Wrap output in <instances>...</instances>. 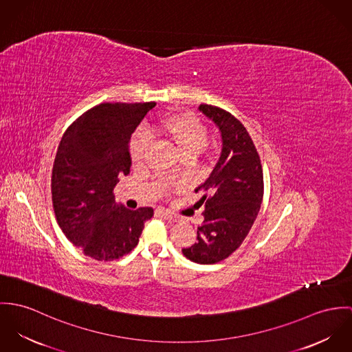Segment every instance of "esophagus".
Here are the masks:
<instances>
[{
    "label": "esophagus",
    "mask_w": 352,
    "mask_h": 352,
    "mask_svg": "<svg viewBox=\"0 0 352 352\" xmlns=\"http://www.w3.org/2000/svg\"><path fill=\"white\" fill-rule=\"evenodd\" d=\"M159 214H160L164 220H168V221H173V223L181 221V217H179L178 214L170 213V212H167V210H159Z\"/></svg>",
    "instance_id": "34e87169"
}]
</instances>
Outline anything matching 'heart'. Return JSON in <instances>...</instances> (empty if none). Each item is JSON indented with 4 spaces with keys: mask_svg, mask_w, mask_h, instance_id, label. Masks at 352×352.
Masks as SVG:
<instances>
[{
    "mask_svg": "<svg viewBox=\"0 0 352 352\" xmlns=\"http://www.w3.org/2000/svg\"><path fill=\"white\" fill-rule=\"evenodd\" d=\"M148 132L171 143L182 157H197L206 146V129L189 113H177L159 120ZM147 140L142 132L131 142L129 153L133 163H140L147 154Z\"/></svg>",
    "mask_w": 352,
    "mask_h": 352,
    "instance_id": "obj_1",
    "label": "heart"
}]
</instances>
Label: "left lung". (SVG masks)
<instances>
[{"label": "left lung", "mask_w": 352, "mask_h": 352, "mask_svg": "<svg viewBox=\"0 0 352 352\" xmlns=\"http://www.w3.org/2000/svg\"><path fill=\"white\" fill-rule=\"evenodd\" d=\"M198 111L219 129L221 153L209 177L195 192L204 206V221L197 241L182 254L199 265H213L228 258L250 232L263 198L261 159L244 125L231 113L206 104Z\"/></svg>", "instance_id": "8db88e82"}]
</instances>
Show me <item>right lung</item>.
Wrapping results in <instances>:
<instances>
[{
    "label": "right lung",
    "mask_w": 352,
    "mask_h": 352,
    "mask_svg": "<svg viewBox=\"0 0 352 352\" xmlns=\"http://www.w3.org/2000/svg\"><path fill=\"white\" fill-rule=\"evenodd\" d=\"M154 107L101 104L77 118L59 143L51 178L54 212L66 237L93 259L129 254L154 214L153 208L126 209L113 195L132 166V133Z\"/></svg>",
    "instance_id": "right-lung-1"
}]
</instances>
